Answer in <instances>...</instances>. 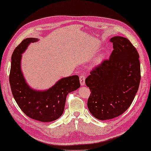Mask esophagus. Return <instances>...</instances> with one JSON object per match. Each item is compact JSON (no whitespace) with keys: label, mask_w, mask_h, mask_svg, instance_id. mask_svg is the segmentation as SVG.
Segmentation results:
<instances>
[{"label":"esophagus","mask_w":151,"mask_h":151,"mask_svg":"<svg viewBox=\"0 0 151 151\" xmlns=\"http://www.w3.org/2000/svg\"><path fill=\"white\" fill-rule=\"evenodd\" d=\"M79 81H80V83L83 86L85 85V76L84 75H81L79 76Z\"/></svg>","instance_id":"34e87169"}]
</instances>
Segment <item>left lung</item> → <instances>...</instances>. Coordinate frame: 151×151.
I'll return each mask as SVG.
<instances>
[{"mask_svg": "<svg viewBox=\"0 0 151 151\" xmlns=\"http://www.w3.org/2000/svg\"><path fill=\"white\" fill-rule=\"evenodd\" d=\"M108 59L94 67L85 79L91 91L87 106L96 119L104 121L122 115L133 101L139 86V55L129 40L115 36Z\"/></svg>", "mask_w": 151, "mask_h": 151, "instance_id": "obj_1", "label": "left lung"}]
</instances>
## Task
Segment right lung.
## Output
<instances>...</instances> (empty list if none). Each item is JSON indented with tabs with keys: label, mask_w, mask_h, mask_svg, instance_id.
<instances>
[{
	"label": "right lung",
	"mask_w": 151,
	"mask_h": 151,
	"mask_svg": "<svg viewBox=\"0 0 151 151\" xmlns=\"http://www.w3.org/2000/svg\"><path fill=\"white\" fill-rule=\"evenodd\" d=\"M37 38L23 40L12 55L9 76L12 94L17 105L27 116L44 122L53 121L63 115L66 96L80 87L78 76L60 79L53 87L45 91H37L27 85L21 70V54L30 43Z\"/></svg>",
	"instance_id": "obj_1"
}]
</instances>
